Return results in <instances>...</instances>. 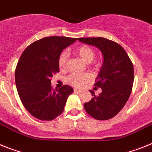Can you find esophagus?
Instances as JSON below:
<instances>
[{
  "label": "esophagus",
  "instance_id": "1",
  "mask_svg": "<svg viewBox=\"0 0 152 152\" xmlns=\"http://www.w3.org/2000/svg\"><path fill=\"white\" fill-rule=\"evenodd\" d=\"M82 92L81 89H74V92H76V93H80Z\"/></svg>",
  "mask_w": 152,
  "mask_h": 152
}]
</instances>
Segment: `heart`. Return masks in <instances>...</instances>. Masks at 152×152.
<instances>
[{
  "instance_id": "heart-1",
  "label": "heart",
  "mask_w": 152,
  "mask_h": 152,
  "mask_svg": "<svg viewBox=\"0 0 152 152\" xmlns=\"http://www.w3.org/2000/svg\"><path fill=\"white\" fill-rule=\"evenodd\" d=\"M78 56L86 63H89L93 60L95 57L94 50L89 46H82L76 50ZM67 60V53L63 52L60 54L58 64L60 69H64ZM92 80V76L89 73H72L68 77V82L71 85L76 87H81L88 83Z\"/></svg>"
}]
</instances>
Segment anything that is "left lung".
<instances>
[{
    "label": "left lung",
    "mask_w": 152,
    "mask_h": 152,
    "mask_svg": "<svg viewBox=\"0 0 152 152\" xmlns=\"http://www.w3.org/2000/svg\"><path fill=\"white\" fill-rule=\"evenodd\" d=\"M82 43L97 47L102 53L103 63L95 86L102 92L84 103L86 112L97 120L113 118L127 102L132 89L134 68L131 60L119 44L103 37L78 38Z\"/></svg>",
    "instance_id": "obj_1"
}]
</instances>
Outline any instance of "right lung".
I'll list each match as a JSON object with an SVG mask.
<instances>
[{"mask_svg": "<svg viewBox=\"0 0 152 152\" xmlns=\"http://www.w3.org/2000/svg\"><path fill=\"white\" fill-rule=\"evenodd\" d=\"M76 38L48 37L37 40L25 49L15 70V83L25 109L34 117L51 121L62 114L73 89L65 85L53 89L51 77L60 72L58 60L63 50Z\"/></svg>", "mask_w": 152, "mask_h": 152, "instance_id": "add662e5", "label": "right lung"}]
</instances>
